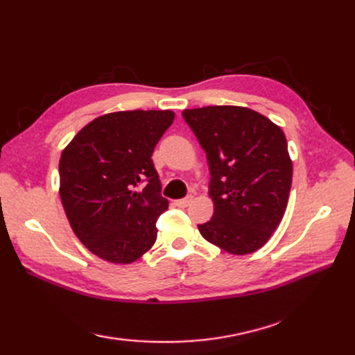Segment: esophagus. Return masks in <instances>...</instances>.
<instances>
[{"mask_svg":"<svg viewBox=\"0 0 355 355\" xmlns=\"http://www.w3.org/2000/svg\"><path fill=\"white\" fill-rule=\"evenodd\" d=\"M192 200H194V197H192V196H188V197H185V198L178 200V201H176V206H178V207H180V209H185V207H188L189 204L192 202Z\"/></svg>","mask_w":355,"mask_h":355,"instance_id":"obj_1","label":"esophagus"}]
</instances>
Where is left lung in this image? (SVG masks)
<instances>
[{
	"mask_svg": "<svg viewBox=\"0 0 355 355\" xmlns=\"http://www.w3.org/2000/svg\"><path fill=\"white\" fill-rule=\"evenodd\" d=\"M182 115L207 155L211 176L213 218L198 231L231 254L256 252L280 225L292 187L283 130L243 106H204Z\"/></svg>",
	"mask_w": 355,
	"mask_h": 355,
	"instance_id": "obj_1",
	"label": "left lung"
}]
</instances>
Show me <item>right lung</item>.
Here are the masks:
<instances>
[{
  "label": "right lung",
  "instance_id": "add662e5",
  "mask_svg": "<svg viewBox=\"0 0 355 355\" xmlns=\"http://www.w3.org/2000/svg\"><path fill=\"white\" fill-rule=\"evenodd\" d=\"M173 120L171 111L105 114L63 149V209L78 240L102 259L132 263L154 245L168 201L151 155Z\"/></svg>",
  "mask_w": 355,
  "mask_h": 355
}]
</instances>
